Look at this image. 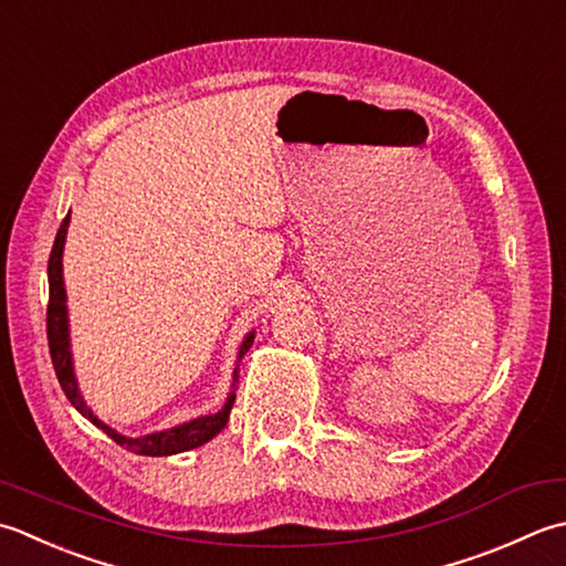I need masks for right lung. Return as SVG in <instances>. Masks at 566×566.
Instances as JSON below:
<instances>
[{
	"label": "right lung",
	"mask_w": 566,
	"mask_h": 566,
	"mask_svg": "<svg viewBox=\"0 0 566 566\" xmlns=\"http://www.w3.org/2000/svg\"><path fill=\"white\" fill-rule=\"evenodd\" d=\"M67 224H71V212L65 214L61 229H57L55 241H53V251L49 259V313H45V327H49V349H51V359L53 368L57 376V384H61L63 394L67 400L73 402L75 410L80 415L97 424L102 432H107L114 442L129 449L134 454H144V457H170V454H180L188 452V449L202 447L205 442H210L214 434L224 430V424L229 422V412H232L234 398H237V380H239V361L244 359V354L251 349L253 337L256 332H249L244 342H241L239 354H237V366L232 374V390L224 400V406L217 412L210 415H200V418H192L182 424H176V428L168 430H158V432H148L142 437H126L109 428L107 422H102L95 412L87 408V402L80 394L77 378H75V366H73V352H71V322H67V305H65V283H63V249H65V237H67Z\"/></svg>",
	"instance_id": "add662e5"
}]
</instances>
